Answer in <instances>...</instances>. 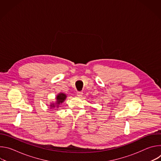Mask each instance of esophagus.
I'll return each mask as SVG.
<instances>
[{
	"instance_id": "esophagus-1",
	"label": "esophagus",
	"mask_w": 161,
	"mask_h": 161,
	"mask_svg": "<svg viewBox=\"0 0 161 161\" xmlns=\"http://www.w3.org/2000/svg\"><path fill=\"white\" fill-rule=\"evenodd\" d=\"M82 94H83L82 92H77V93H76V96L78 97H81L82 96Z\"/></svg>"
}]
</instances>
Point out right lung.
I'll list each match as a JSON object with an SVG mask.
<instances>
[{"label":"right lung","instance_id":"obj_1","mask_svg":"<svg viewBox=\"0 0 161 161\" xmlns=\"http://www.w3.org/2000/svg\"><path fill=\"white\" fill-rule=\"evenodd\" d=\"M67 97V96L66 94H64V93H60L58 94L57 96H56V99H57V101H56V103L55 104H50V107L51 108H55L57 107V108H58L59 107V106L60 105V104H62L64 100L66 99Z\"/></svg>","mask_w":161,"mask_h":161}]
</instances>
